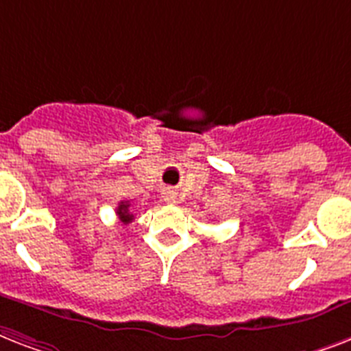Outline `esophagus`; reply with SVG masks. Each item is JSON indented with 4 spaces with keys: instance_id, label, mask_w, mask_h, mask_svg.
Wrapping results in <instances>:
<instances>
[{
    "instance_id": "obj_1",
    "label": "esophagus",
    "mask_w": 351,
    "mask_h": 351,
    "mask_svg": "<svg viewBox=\"0 0 351 351\" xmlns=\"http://www.w3.org/2000/svg\"><path fill=\"white\" fill-rule=\"evenodd\" d=\"M167 201H170V203H172V201H173V193H170V195H167Z\"/></svg>"
}]
</instances>
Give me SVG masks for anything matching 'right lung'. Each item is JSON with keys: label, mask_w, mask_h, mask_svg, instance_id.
<instances>
[{"label": "right lung", "mask_w": 351, "mask_h": 351, "mask_svg": "<svg viewBox=\"0 0 351 351\" xmlns=\"http://www.w3.org/2000/svg\"><path fill=\"white\" fill-rule=\"evenodd\" d=\"M128 206H130V203H128V201H121V203H119V206H117V215H119V219H121L123 223H130L132 217H134V215L128 212Z\"/></svg>", "instance_id": "right-lung-1"}]
</instances>
